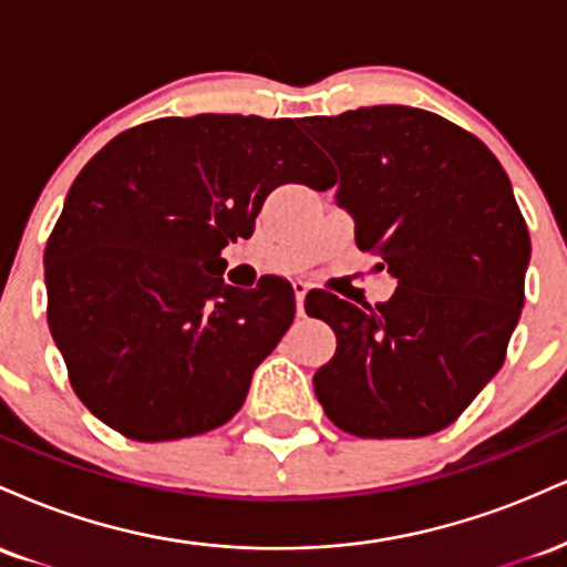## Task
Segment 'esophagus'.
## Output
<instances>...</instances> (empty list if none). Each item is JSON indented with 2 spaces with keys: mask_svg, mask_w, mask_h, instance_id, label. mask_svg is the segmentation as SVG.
<instances>
[{
  "mask_svg": "<svg viewBox=\"0 0 567 567\" xmlns=\"http://www.w3.org/2000/svg\"><path fill=\"white\" fill-rule=\"evenodd\" d=\"M292 292H296L298 317H303V301H306V292H309V285H306L303 279H296V282H292Z\"/></svg>",
  "mask_w": 567,
  "mask_h": 567,
  "instance_id": "34e87169",
  "label": "esophagus"
}]
</instances>
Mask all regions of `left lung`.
Returning a JSON list of instances; mask_svg holds the SVG:
<instances>
[{
  "label": "left lung",
  "mask_w": 567,
  "mask_h": 567,
  "mask_svg": "<svg viewBox=\"0 0 567 567\" xmlns=\"http://www.w3.org/2000/svg\"><path fill=\"white\" fill-rule=\"evenodd\" d=\"M341 173L336 205L354 243L396 282L383 303L309 292L333 328L315 373L328 419L357 437H424L453 424L504 365L525 301L530 237L483 141L410 106H368L301 125Z\"/></svg>",
  "instance_id": "8db88e82"
}]
</instances>
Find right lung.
Instances as JSON below:
<instances>
[{"mask_svg":"<svg viewBox=\"0 0 567 567\" xmlns=\"http://www.w3.org/2000/svg\"><path fill=\"white\" fill-rule=\"evenodd\" d=\"M282 184L333 186L292 120L199 114L116 135L76 175L44 250L71 386L130 440L210 432L296 315L290 282L239 290L220 250Z\"/></svg>","mask_w":567,"mask_h":567,"instance_id":"add662e5","label":"right lung"}]
</instances>
